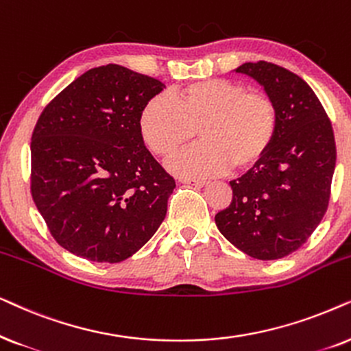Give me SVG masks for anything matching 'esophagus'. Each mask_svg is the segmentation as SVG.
Instances as JSON below:
<instances>
[{
    "instance_id": "1",
    "label": "esophagus",
    "mask_w": 351,
    "mask_h": 351,
    "mask_svg": "<svg viewBox=\"0 0 351 351\" xmlns=\"http://www.w3.org/2000/svg\"><path fill=\"white\" fill-rule=\"evenodd\" d=\"M181 183L184 184H193L197 186V188H204V186L208 184L207 180H193V178H181Z\"/></svg>"
}]
</instances>
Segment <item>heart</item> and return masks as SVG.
Segmentation results:
<instances>
[{"instance_id":"obj_1","label":"heart","mask_w":351,"mask_h":351,"mask_svg":"<svg viewBox=\"0 0 351 351\" xmlns=\"http://www.w3.org/2000/svg\"><path fill=\"white\" fill-rule=\"evenodd\" d=\"M279 117L273 99L249 93L239 82L202 80L176 93L157 95L139 112L138 130L149 151L168 157L194 138L197 146L168 160V170L184 178H207L258 165L273 146Z\"/></svg>"}]
</instances>
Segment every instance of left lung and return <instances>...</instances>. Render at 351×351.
<instances>
[{
    "label": "left lung",
    "instance_id": "8db88e82",
    "mask_svg": "<svg viewBox=\"0 0 351 351\" xmlns=\"http://www.w3.org/2000/svg\"><path fill=\"white\" fill-rule=\"evenodd\" d=\"M278 109L279 127L258 165L231 181L232 202L215 215L219 232L258 260L282 258L306 242L329 204L335 170L330 121L310 85L276 64L245 62Z\"/></svg>",
    "mask_w": 351,
    "mask_h": 351
}]
</instances>
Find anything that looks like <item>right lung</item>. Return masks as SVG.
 Returning a JSON list of instances; mask_svg holds the SVG:
<instances>
[{"instance_id": "1", "label": "right lung", "mask_w": 351, "mask_h": 351, "mask_svg": "<svg viewBox=\"0 0 351 351\" xmlns=\"http://www.w3.org/2000/svg\"><path fill=\"white\" fill-rule=\"evenodd\" d=\"M162 82L117 64L91 69L41 112L32 134V197L70 254L119 263L160 226L175 180L144 146V104Z\"/></svg>"}]
</instances>
